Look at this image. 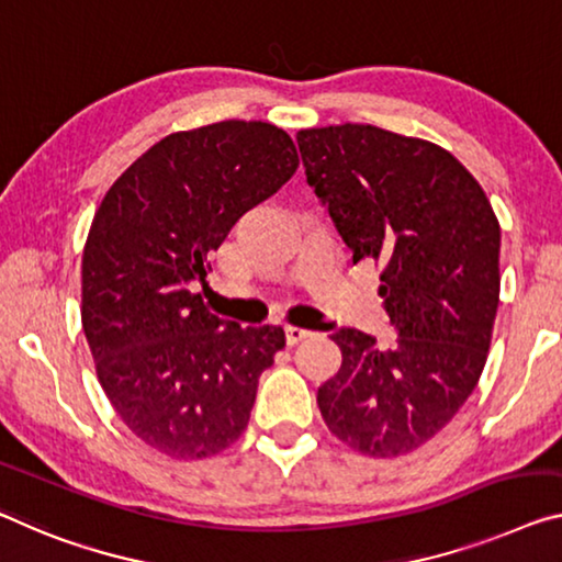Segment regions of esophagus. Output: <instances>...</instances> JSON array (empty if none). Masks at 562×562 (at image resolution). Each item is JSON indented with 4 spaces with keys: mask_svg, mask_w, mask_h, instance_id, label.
I'll return each instance as SVG.
<instances>
[{
    "mask_svg": "<svg viewBox=\"0 0 562 562\" xmlns=\"http://www.w3.org/2000/svg\"><path fill=\"white\" fill-rule=\"evenodd\" d=\"M306 336H311V331L301 329V326H286V344H289V347H293V344H299V341H304Z\"/></svg>",
    "mask_w": 562,
    "mask_h": 562,
    "instance_id": "1",
    "label": "esophagus"
}]
</instances>
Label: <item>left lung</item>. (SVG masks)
Wrapping results in <instances>:
<instances>
[{"instance_id":"1","label":"left lung","mask_w":562,"mask_h":562,"mask_svg":"<svg viewBox=\"0 0 562 562\" xmlns=\"http://www.w3.org/2000/svg\"><path fill=\"white\" fill-rule=\"evenodd\" d=\"M306 183L361 258L396 341L339 329L341 369L318 386L331 435L369 457L417 450L450 422L485 369L499 304V223L472 172L439 145L374 125L299 131Z\"/></svg>"}]
</instances>
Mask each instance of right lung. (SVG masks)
I'll return each mask as SVG.
<instances>
[{
    "label": "right lung",
    "mask_w": 562,
    "mask_h": 562,
    "mask_svg": "<svg viewBox=\"0 0 562 562\" xmlns=\"http://www.w3.org/2000/svg\"><path fill=\"white\" fill-rule=\"evenodd\" d=\"M296 168L281 127L223 120L162 137L102 198L82 254V329L102 392L153 450L201 460L244 435L286 334L223 322L191 283Z\"/></svg>",
    "instance_id": "obj_1"
}]
</instances>
